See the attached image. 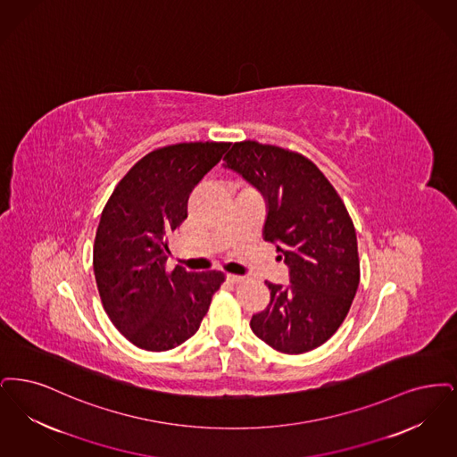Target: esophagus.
<instances>
[{
	"mask_svg": "<svg viewBox=\"0 0 457 457\" xmlns=\"http://www.w3.org/2000/svg\"><path fill=\"white\" fill-rule=\"evenodd\" d=\"M227 279H228L230 283H240V281L245 279V277H240V275H227Z\"/></svg>",
	"mask_w": 457,
	"mask_h": 457,
	"instance_id": "1",
	"label": "esophagus"
}]
</instances>
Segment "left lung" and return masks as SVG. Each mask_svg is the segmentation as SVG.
Wrapping results in <instances>:
<instances>
[{"label": "left lung", "instance_id": "1", "mask_svg": "<svg viewBox=\"0 0 457 457\" xmlns=\"http://www.w3.org/2000/svg\"><path fill=\"white\" fill-rule=\"evenodd\" d=\"M223 160L266 199L262 237L290 270L287 287L266 281L271 298L251 329L281 353L311 352L337 333L357 294L353 221L331 182L300 154L247 139Z\"/></svg>", "mask_w": 457, "mask_h": 457}]
</instances>
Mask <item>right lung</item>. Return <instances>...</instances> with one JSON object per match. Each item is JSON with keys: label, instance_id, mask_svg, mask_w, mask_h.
<instances>
[{"label": "right lung", "instance_id": "1", "mask_svg": "<svg viewBox=\"0 0 457 457\" xmlns=\"http://www.w3.org/2000/svg\"><path fill=\"white\" fill-rule=\"evenodd\" d=\"M230 143H178L150 152L104 206L94 273L104 311L122 337L148 352L193 337L225 281L221 271L167 270L169 237L187 219V199Z\"/></svg>", "mask_w": 457, "mask_h": 457}]
</instances>
